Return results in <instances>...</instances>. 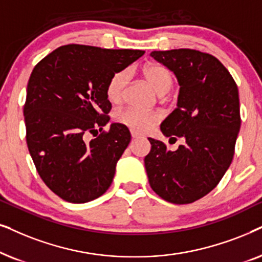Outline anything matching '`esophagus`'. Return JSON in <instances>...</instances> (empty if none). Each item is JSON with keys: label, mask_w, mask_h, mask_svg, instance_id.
Instances as JSON below:
<instances>
[{"label": "esophagus", "mask_w": 262, "mask_h": 262, "mask_svg": "<svg viewBox=\"0 0 262 262\" xmlns=\"http://www.w3.org/2000/svg\"><path fill=\"white\" fill-rule=\"evenodd\" d=\"M130 134H132V138H139V137H141V134H139L138 132H134V130H132Z\"/></svg>", "instance_id": "esophagus-1"}]
</instances>
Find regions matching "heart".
Listing matches in <instances>:
<instances>
[{
	"mask_svg": "<svg viewBox=\"0 0 262 262\" xmlns=\"http://www.w3.org/2000/svg\"><path fill=\"white\" fill-rule=\"evenodd\" d=\"M142 75L158 95H164L172 87L173 79L171 73L162 64L148 63L142 68ZM130 71L122 69L114 73L106 83L105 95L110 103L120 104L124 98ZM160 120V115L156 111H145L135 107H127L115 114V121L130 130L144 133L151 129Z\"/></svg>",
	"mask_w": 262,
	"mask_h": 262,
	"instance_id": "1",
	"label": "heart"
}]
</instances>
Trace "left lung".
Here are the masks:
<instances>
[{"mask_svg": "<svg viewBox=\"0 0 262 262\" xmlns=\"http://www.w3.org/2000/svg\"><path fill=\"white\" fill-rule=\"evenodd\" d=\"M151 56L175 73L181 86L177 107L160 130L186 142L169 151L163 141L148 138V182L164 200L191 204L217 187L232 162L241 127L238 89L222 62L207 52L175 49Z\"/></svg>", "mask_w": 262, "mask_h": 262, "instance_id": "obj_1", "label": "left lung"}]
</instances>
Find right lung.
Returning a JSON list of instances; mask_svg holds the SVG:
<instances>
[{
  "mask_svg": "<svg viewBox=\"0 0 262 262\" xmlns=\"http://www.w3.org/2000/svg\"><path fill=\"white\" fill-rule=\"evenodd\" d=\"M144 54L68 44L31 73L24 105L27 147L40 179L64 201H92L111 186L130 133L120 123L103 129L111 110L106 83Z\"/></svg>",
  "mask_w": 262,
  "mask_h": 262,
  "instance_id": "add662e5",
  "label": "right lung"
}]
</instances>
